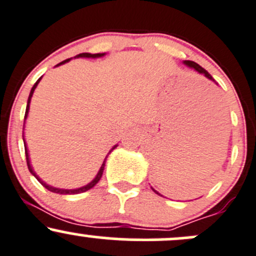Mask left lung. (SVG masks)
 <instances>
[{"instance_id":"8db88e82","label":"left lung","mask_w":256,"mask_h":256,"mask_svg":"<svg viewBox=\"0 0 256 256\" xmlns=\"http://www.w3.org/2000/svg\"><path fill=\"white\" fill-rule=\"evenodd\" d=\"M185 64L187 65V66H190V68H194V69L196 70V71H198L200 74H204V76H206V78H210V80L214 81V80H213V78H212V76H210V74H208L207 71L204 69V68H202V66H200V65L197 64V62H190V60H186V62H185ZM152 191H154V192H156V191H155L154 188H152ZM156 194H158V192H156Z\"/></svg>"}]
</instances>
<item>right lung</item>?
I'll use <instances>...</instances> for the list:
<instances>
[{"label":"right lung","instance_id":"right-lung-1","mask_svg":"<svg viewBox=\"0 0 256 256\" xmlns=\"http://www.w3.org/2000/svg\"><path fill=\"white\" fill-rule=\"evenodd\" d=\"M102 55H104V54H90V52H81V54L76 55V58H98V56H102ZM69 60H70V59H66V60H64V62H60V64H58V65L65 64V62H69ZM40 78H39V80L36 81V84H34V86H33V88H32V90H30V97H28V102H27V108H26L24 120H26V118H27V114H28V110H30V104L32 94H33L34 90H36V85H38V82H39V81H40ZM116 146H113L112 149L110 150V152H112V150L114 149ZM24 149H26V159H27V165H28V168H30V171L32 174H33L34 176H36V180H38L39 182L42 184V185H43L44 187H46V190H49V191L54 192V194H81V192H86V191H88V190H91L92 187H94V186H96V184L100 180H101V178H102V174H104V164H102L101 168H100L98 174H97V175H96V178H94V180H92L91 182L88 184V185H86V186H84V187H80V188H76V190H62V188H55V187H52V186L46 185V182H43V181H42L40 178H39L38 176L36 175V172H34V171H33V168H32L30 164V156H28V152H27V146H26V144H24ZM110 152H108V154H110Z\"/></svg>","mask_w":256,"mask_h":256}]
</instances>
